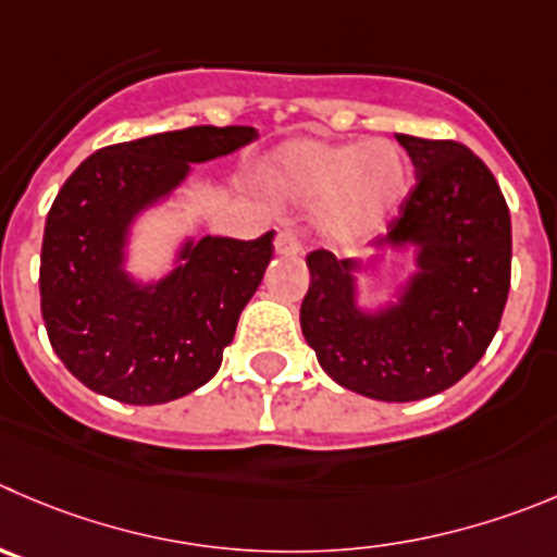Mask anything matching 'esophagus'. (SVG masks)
<instances>
[{
	"label": "esophagus",
	"mask_w": 557,
	"mask_h": 557,
	"mask_svg": "<svg viewBox=\"0 0 557 557\" xmlns=\"http://www.w3.org/2000/svg\"><path fill=\"white\" fill-rule=\"evenodd\" d=\"M273 248H275V253H278V257H298L300 240H298V235H295V232L282 230L278 235H275Z\"/></svg>",
	"instance_id": "1"
}]
</instances>
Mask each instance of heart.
I'll return each mask as SVG.
<instances>
[{
    "instance_id": "1",
    "label": "heart",
    "mask_w": 557,
    "mask_h": 557,
    "mask_svg": "<svg viewBox=\"0 0 557 557\" xmlns=\"http://www.w3.org/2000/svg\"><path fill=\"white\" fill-rule=\"evenodd\" d=\"M264 180L287 202H314L322 237L358 246L394 219L405 202L410 172L391 141L295 139L268 158Z\"/></svg>"
}]
</instances>
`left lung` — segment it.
Wrapping results in <instances>:
<instances>
[{"instance_id":"1","label":"left lung","mask_w":557,"mask_h":557,"mask_svg":"<svg viewBox=\"0 0 557 557\" xmlns=\"http://www.w3.org/2000/svg\"><path fill=\"white\" fill-rule=\"evenodd\" d=\"M416 188L374 248H416V273L394 304L358 306L363 262L320 248L300 331L327 377L380 401H416L465 377L490 347L511 284V215L500 185L459 141L396 134Z\"/></svg>"}]
</instances>
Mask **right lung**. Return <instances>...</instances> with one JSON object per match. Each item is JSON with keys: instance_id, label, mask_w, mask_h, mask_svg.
<instances>
[{"instance_id": "obj_1", "label": "right lung", "mask_w": 557, "mask_h": 557, "mask_svg": "<svg viewBox=\"0 0 557 557\" xmlns=\"http://www.w3.org/2000/svg\"><path fill=\"white\" fill-rule=\"evenodd\" d=\"M248 125H194L92 152L57 194L40 253V311L54 352L89 391L163 405L202 388L273 259V235L185 240L150 284L125 270L131 226L188 177L190 163L257 139Z\"/></svg>"}]
</instances>
